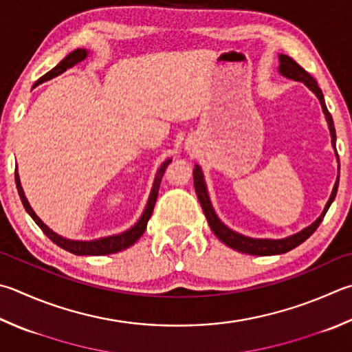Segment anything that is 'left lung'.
Segmentation results:
<instances>
[{"label":"left lung","mask_w":352,"mask_h":352,"mask_svg":"<svg viewBox=\"0 0 352 352\" xmlns=\"http://www.w3.org/2000/svg\"><path fill=\"white\" fill-rule=\"evenodd\" d=\"M280 72H282L287 78H292L296 81H303L306 86H308L312 92L317 95V98L320 100V104L323 107V112H324V117H327L328 121V126H329V131H331V137H332V146L336 148V127H334V121H332L331 113L328 111L327 104H324V98H323V94L320 91V87L317 86V81L312 78V76L306 72V70L298 65L296 60H292L291 56L287 55H280ZM338 157V154H337ZM194 186H195V192L198 200H200V204L203 208V212L206 215L208 223L210 229H212V232L219 237L225 245H228L229 248L235 249V251L239 252H245V254H252V255H277V254H285L287 251H291V249L297 248L298 245H302L305 240H308L312 234L316 232V229L320 225L324 214L328 212V209L331 206L332 200L336 198L337 194V189H338V177H337V182H336V186L332 189V194L329 201L327 203V206H324L323 214L318 217V219L312 223L311 226H308L306 229H303L302 232L298 234H294L291 237L287 239H282V240H260V239H249L245 237V235H240L237 232L231 231V229L226 228L223 223L219 220V217L215 215L212 206H210V201H209V197H208V190L206 186H204V180H203V174L198 166H195L194 169Z\"/></svg>","instance_id":"left-lung-1"}]
</instances>
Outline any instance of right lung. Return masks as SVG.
Segmentation results:
<instances>
[{
  "instance_id": "obj_1",
  "label": "right lung",
  "mask_w": 352,
  "mask_h": 352,
  "mask_svg": "<svg viewBox=\"0 0 352 352\" xmlns=\"http://www.w3.org/2000/svg\"><path fill=\"white\" fill-rule=\"evenodd\" d=\"M87 52L85 49H76L74 52H70L66 58H63L58 65H56L52 70H49V72L41 76L40 80L36 81L38 82H43L49 78H52V76L60 75L61 72H65L66 69L72 67L76 63H80L86 58ZM35 85V86H36ZM170 163V160H166V162L162 164V168L158 169L157 172V177H155V182H154V188H152V192L149 197V201H148V206H146L144 212L142 215V219L138 220V223L133 228H131L129 231H126L123 234H118V235H112V237H104V239H98V240H94V241H74V240H67V239H63L60 235H56L55 232L50 231V229L44 225V223L38 219L36 214L32 210V208L29 206L28 203V198H25L24 192H23V188H21V183H20V177H18V172L15 170V183H16V189H18V194H20V198L23 201V206L28 210L29 215L34 219V221L36 223L38 226H40L41 231L47 235V237L52 240L55 245H58L60 248L66 249V251L72 252L75 255H107V254H115V252H120L123 251V249H127L129 246H132L133 243H135L140 237H142L143 232L146 231V226H148V220L151 219L152 215V210H154L155 206V201H157V195H158V189H160V183H162V178L166 168H168V164Z\"/></svg>"
}]
</instances>
